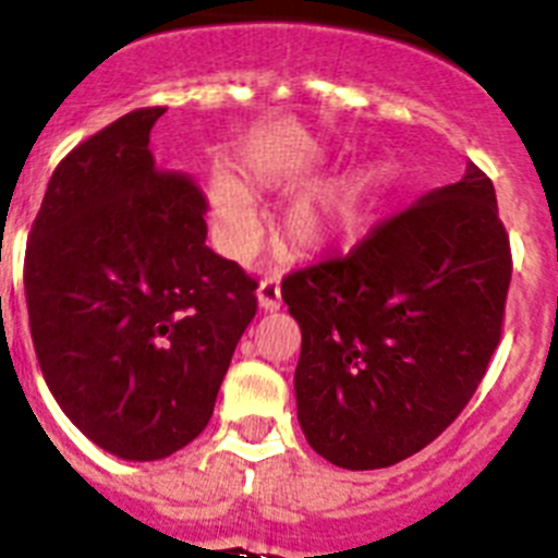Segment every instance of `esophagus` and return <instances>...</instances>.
Returning <instances> with one entry per match:
<instances>
[{
	"instance_id": "obj_1",
	"label": "esophagus",
	"mask_w": 558,
	"mask_h": 558,
	"mask_svg": "<svg viewBox=\"0 0 558 558\" xmlns=\"http://www.w3.org/2000/svg\"><path fill=\"white\" fill-rule=\"evenodd\" d=\"M256 299H259V307L265 313H274L282 304V288H279V279H263L259 288H256Z\"/></svg>"
}]
</instances>
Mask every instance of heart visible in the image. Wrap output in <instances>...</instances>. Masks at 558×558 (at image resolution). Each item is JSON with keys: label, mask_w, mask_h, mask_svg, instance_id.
<instances>
[{"label": "heart", "mask_w": 558, "mask_h": 558, "mask_svg": "<svg viewBox=\"0 0 558 558\" xmlns=\"http://www.w3.org/2000/svg\"><path fill=\"white\" fill-rule=\"evenodd\" d=\"M304 172V170H295ZM383 167L372 165L354 170L332 184L313 190L295 201L284 218V234L302 251H322L338 245L363 226L374 192L383 184ZM276 181V175H265ZM211 218L231 248H243L256 231V211L248 195L231 179L211 184Z\"/></svg>", "instance_id": "heart-1"}]
</instances>
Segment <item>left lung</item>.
Masks as SVG:
<instances>
[{
	"mask_svg": "<svg viewBox=\"0 0 558 558\" xmlns=\"http://www.w3.org/2000/svg\"><path fill=\"white\" fill-rule=\"evenodd\" d=\"M511 282L495 186L458 184L282 282L302 327L295 408L310 447L343 470H383L456 422L500 343Z\"/></svg>",
	"mask_w": 558,
	"mask_h": 558,
	"instance_id": "left-lung-1",
	"label": "left lung"
}]
</instances>
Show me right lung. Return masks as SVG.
<instances>
[{
    "label": "right lung",
    "instance_id": "1",
    "mask_svg": "<svg viewBox=\"0 0 558 558\" xmlns=\"http://www.w3.org/2000/svg\"><path fill=\"white\" fill-rule=\"evenodd\" d=\"M140 108L56 167L24 256L29 335L72 425L125 461H159L209 425L256 282L206 245V201L161 172Z\"/></svg>",
    "mask_w": 558,
    "mask_h": 558
}]
</instances>
